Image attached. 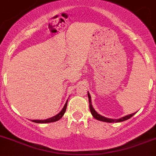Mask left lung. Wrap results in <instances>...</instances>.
Instances as JSON below:
<instances>
[{"label":"left lung","mask_w":156,"mask_h":156,"mask_svg":"<svg viewBox=\"0 0 156 156\" xmlns=\"http://www.w3.org/2000/svg\"><path fill=\"white\" fill-rule=\"evenodd\" d=\"M87 93H88V98H89V103H90V112H91L93 116L94 117L95 119H96L97 120H99V121L106 122H123V121H126V120L129 119L131 118L132 116H133V115H135V113H136V112H134V113L130 114V115H126V116H123V117H122V118H120V119H113L106 118V117H104V116H103V115L98 114L97 112H96V111L94 109H93V106H92L91 97H90V93H89V92Z\"/></svg>","instance_id":"1"}]
</instances>
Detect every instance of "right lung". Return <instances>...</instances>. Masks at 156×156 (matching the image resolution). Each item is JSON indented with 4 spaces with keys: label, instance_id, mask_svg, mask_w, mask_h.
Instances as JSON below:
<instances>
[{
    "label": "right lung",
    "instance_id": "obj_1",
    "mask_svg": "<svg viewBox=\"0 0 156 156\" xmlns=\"http://www.w3.org/2000/svg\"><path fill=\"white\" fill-rule=\"evenodd\" d=\"M67 102H68V99H67V101L66 102V103H65L64 106H63V108L62 109V110L60 111V112H59L57 115H54V116L51 117V118L47 119H44V120H38V119L32 120V122H37V123H48V122H53L58 121L59 119H60L62 118V116L64 115L65 112H66V106H67Z\"/></svg>",
    "mask_w": 156,
    "mask_h": 156
}]
</instances>
